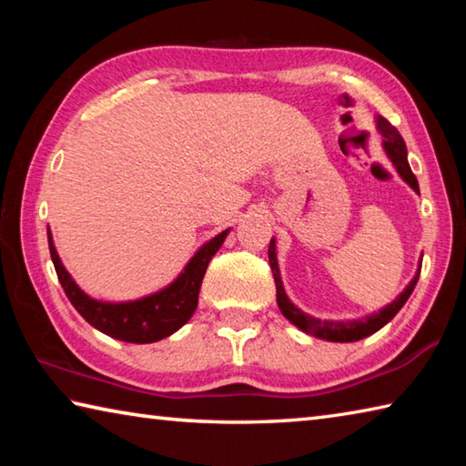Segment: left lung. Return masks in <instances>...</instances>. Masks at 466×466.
I'll return each mask as SVG.
<instances>
[{
    "label": "left lung",
    "instance_id": "8db88e82",
    "mask_svg": "<svg viewBox=\"0 0 466 466\" xmlns=\"http://www.w3.org/2000/svg\"><path fill=\"white\" fill-rule=\"evenodd\" d=\"M378 129H380L382 137H384L382 144H384L386 154H389L392 164L397 167L399 175L403 177L405 183L411 187L413 191L420 193V185H417V178L411 172V167H409L407 146H405L403 137H400V133L397 131V127H392L389 121L382 119V116H378ZM269 265H271V271H273L275 289H278V306H279L283 317H286L289 322H294V325L299 330H304V333L314 335L319 339H327V341H335V343L360 341V339H364L368 335L376 333V330H380L386 325V322L394 319V314L403 309L409 296H411V291L417 286V279H420V271H421V267H420V271H417V275L411 279V283H409V286L405 288L403 294H400L392 304L386 306V309H382L380 312L372 314V317L360 319V320L335 322V320H320V319L309 317V314H304L302 310L296 309V306L289 302V298L286 296V291H283V286H281L278 257H275V240L269 242Z\"/></svg>",
    "mask_w": 466,
    "mask_h": 466
}]
</instances>
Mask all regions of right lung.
Segmentation results:
<instances>
[{
  "instance_id": "add662e5",
  "label": "right lung",
  "mask_w": 466,
  "mask_h": 466,
  "mask_svg": "<svg viewBox=\"0 0 466 466\" xmlns=\"http://www.w3.org/2000/svg\"><path fill=\"white\" fill-rule=\"evenodd\" d=\"M226 232L218 234L208 244L195 252V257L188 261L185 271L170 283L167 289L157 291L147 298L136 299V302L123 304H108L98 302L86 296L84 291L76 286V281L69 278L66 267L61 265L57 250L53 247L51 232L49 236V250L51 258L57 271V278L63 291L74 304V309L90 322L94 329L113 339L127 343H154L160 339L168 337L178 330L185 322L193 317L197 309V298H199L203 275L208 271L211 257L216 255L218 248L226 240Z\"/></svg>"
}]
</instances>
